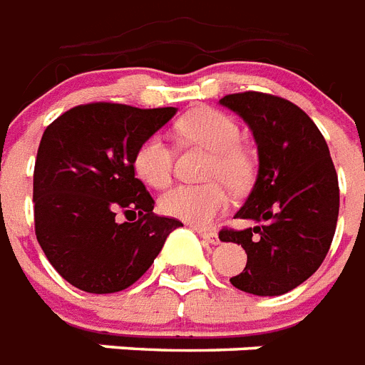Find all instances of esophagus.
Masks as SVG:
<instances>
[{
    "label": "esophagus",
    "mask_w": 365,
    "mask_h": 365,
    "mask_svg": "<svg viewBox=\"0 0 365 365\" xmlns=\"http://www.w3.org/2000/svg\"><path fill=\"white\" fill-rule=\"evenodd\" d=\"M197 233H199L200 239H205L206 242H210V244H220V237H217L216 231H206V229H197Z\"/></svg>",
    "instance_id": "esophagus-1"
}]
</instances>
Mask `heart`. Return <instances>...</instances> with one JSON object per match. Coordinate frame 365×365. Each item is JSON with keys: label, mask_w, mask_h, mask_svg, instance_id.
Wrapping results in <instances>:
<instances>
[{"label": "heart", "mask_w": 365, "mask_h": 365, "mask_svg": "<svg viewBox=\"0 0 365 365\" xmlns=\"http://www.w3.org/2000/svg\"><path fill=\"white\" fill-rule=\"evenodd\" d=\"M178 132L185 140L210 149L206 178L214 182L200 185H178L159 200L160 212L193 225H208L229 205V189L240 191L252 180V160L239 148L240 130L229 115L216 110H195L178 121ZM136 176L149 187L163 189L172 180L170 145L160 134L143 138L132 157ZM222 179L226 183L217 182Z\"/></svg>", "instance_id": "1"}]
</instances>
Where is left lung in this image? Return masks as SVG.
Listing matches in <instances>:
<instances>
[{
	"mask_svg": "<svg viewBox=\"0 0 365 365\" xmlns=\"http://www.w3.org/2000/svg\"><path fill=\"white\" fill-rule=\"evenodd\" d=\"M220 104L248 125L259 163L254 187L235 214L254 225L220 233L222 242L240 244L248 255L231 284L261 297L282 295L317 272L334 240L339 182L328 143L288 100L240 93Z\"/></svg>",
	"mask_w": 365,
	"mask_h": 365,
	"instance_id": "1",
	"label": "left lung"
}]
</instances>
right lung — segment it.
<instances>
[{"label": "right lung", "instance_id": "obj_1", "mask_svg": "<svg viewBox=\"0 0 365 365\" xmlns=\"http://www.w3.org/2000/svg\"><path fill=\"white\" fill-rule=\"evenodd\" d=\"M176 108L77 106L45 128L34 168L36 237L64 280L88 294H115L148 271L182 223L153 214L132 168L143 138ZM125 211L127 222L115 216Z\"/></svg>", "mask_w": 365, "mask_h": 365}]
</instances>
